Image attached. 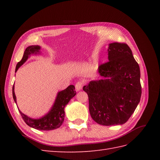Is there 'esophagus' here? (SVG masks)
<instances>
[{
	"label": "esophagus",
	"mask_w": 160,
	"mask_h": 160,
	"mask_svg": "<svg viewBox=\"0 0 160 160\" xmlns=\"http://www.w3.org/2000/svg\"><path fill=\"white\" fill-rule=\"evenodd\" d=\"M82 86H83V83L81 81H78V82H76V91H80L82 89Z\"/></svg>",
	"instance_id": "obj_1"
}]
</instances>
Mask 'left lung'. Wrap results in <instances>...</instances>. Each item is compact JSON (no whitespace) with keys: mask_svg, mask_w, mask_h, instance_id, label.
<instances>
[{"mask_svg":"<svg viewBox=\"0 0 160 160\" xmlns=\"http://www.w3.org/2000/svg\"><path fill=\"white\" fill-rule=\"evenodd\" d=\"M107 62L98 67L103 79L83 87L89 96V113L98 124H123L140 101V70L126 43L109 44Z\"/></svg>","mask_w":160,"mask_h":160,"instance_id":"8db88e82","label":"left lung"}]
</instances>
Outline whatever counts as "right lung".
<instances>
[{"label": "right lung", "instance_id": "1", "mask_svg": "<svg viewBox=\"0 0 160 160\" xmlns=\"http://www.w3.org/2000/svg\"><path fill=\"white\" fill-rule=\"evenodd\" d=\"M40 47L38 45H32L27 47L24 52L22 60L17 64L15 72H16L22 64L26 62V60L32 54H39L40 53ZM12 94L13 100L16 103V98L14 93V84H13L12 88ZM76 92L75 91V87L73 85H69L67 89L60 91L58 93L56 100L49 113L39 119L31 118L22 113L20 110L18 111L23 120L30 127L41 131L53 130V129L59 128L63 123L64 118V107L69 103L71 98L76 96Z\"/></svg>", "mask_w": 160, "mask_h": 160}]
</instances>
